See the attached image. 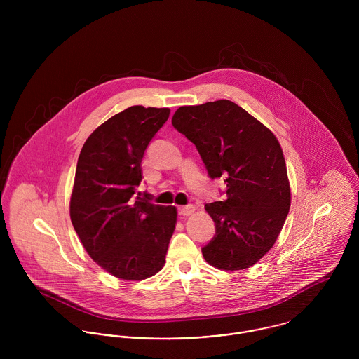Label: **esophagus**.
<instances>
[{
	"mask_svg": "<svg viewBox=\"0 0 359 359\" xmlns=\"http://www.w3.org/2000/svg\"><path fill=\"white\" fill-rule=\"evenodd\" d=\"M178 212H180V215H184V217L191 215V214L195 212V205H181V207L178 208Z\"/></svg>",
	"mask_w": 359,
	"mask_h": 359,
	"instance_id": "34e87169",
	"label": "esophagus"
}]
</instances>
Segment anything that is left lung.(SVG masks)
Instances as JSON below:
<instances>
[{
    "instance_id": "1",
    "label": "left lung",
    "mask_w": 359,
    "mask_h": 359,
    "mask_svg": "<svg viewBox=\"0 0 359 359\" xmlns=\"http://www.w3.org/2000/svg\"><path fill=\"white\" fill-rule=\"evenodd\" d=\"M174 128L195 144L208 175L224 178L226 199L205 205L215 235L202 249L224 271L255 265L275 245L292 203L283 151L273 133L236 103L181 106Z\"/></svg>"
}]
</instances>
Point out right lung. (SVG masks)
Masks as SVG:
<instances>
[{
    "mask_svg": "<svg viewBox=\"0 0 359 359\" xmlns=\"http://www.w3.org/2000/svg\"><path fill=\"white\" fill-rule=\"evenodd\" d=\"M168 116V107L131 106L101 124L79 156L70 219L88 256L118 279L151 278L165 262L177 208L152 205L135 188L145 149Z\"/></svg>",
    "mask_w": 359,
    "mask_h": 359,
    "instance_id": "right-lung-1",
    "label": "right lung"
}]
</instances>
